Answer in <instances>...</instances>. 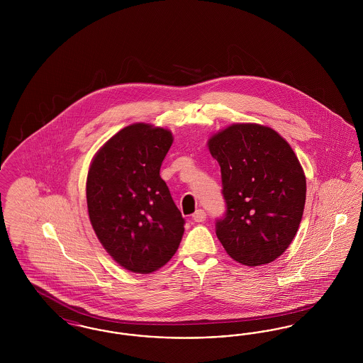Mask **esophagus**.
Instances as JSON below:
<instances>
[{"instance_id": "obj_1", "label": "esophagus", "mask_w": 363, "mask_h": 363, "mask_svg": "<svg viewBox=\"0 0 363 363\" xmlns=\"http://www.w3.org/2000/svg\"><path fill=\"white\" fill-rule=\"evenodd\" d=\"M206 218H207V215H206L204 209H197V211L193 213V216H191V219H193L194 222H197V223L204 222V220H206Z\"/></svg>"}]
</instances>
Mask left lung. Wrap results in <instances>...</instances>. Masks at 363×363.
Segmentation results:
<instances>
[{
  "mask_svg": "<svg viewBox=\"0 0 363 363\" xmlns=\"http://www.w3.org/2000/svg\"><path fill=\"white\" fill-rule=\"evenodd\" d=\"M220 166L227 212L216 235L247 267L269 264L293 242L306 200V177L293 148L259 123H233L208 138Z\"/></svg>",
  "mask_w": 363,
  "mask_h": 363,
  "instance_id": "obj_1",
  "label": "left lung"
}]
</instances>
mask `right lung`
Segmentation results:
<instances>
[{"mask_svg": "<svg viewBox=\"0 0 363 363\" xmlns=\"http://www.w3.org/2000/svg\"><path fill=\"white\" fill-rule=\"evenodd\" d=\"M172 130L138 122L108 138L86 175V208L104 250L122 268L151 274L173 257L184 218L160 178Z\"/></svg>", "mask_w": 363, "mask_h": 363, "instance_id": "obj_1", "label": "right lung"}]
</instances>
